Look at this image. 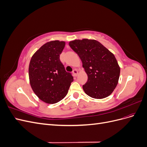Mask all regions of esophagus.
<instances>
[{
	"mask_svg": "<svg viewBox=\"0 0 147 147\" xmlns=\"http://www.w3.org/2000/svg\"><path fill=\"white\" fill-rule=\"evenodd\" d=\"M72 73H73L74 76H75V77L77 76V75H78V70H77V69H74V70H73Z\"/></svg>",
	"mask_w": 147,
	"mask_h": 147,
	"instance_id": "1",
	"label": "esophagus"
}]
</instances>
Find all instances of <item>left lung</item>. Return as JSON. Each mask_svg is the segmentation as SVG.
I'll list each match as a JSON object with an SVG mask.
<instances>
[{
    "mask_svg": "<svg viewBox=\"0 0 147 147\" xmlns=\"http://www.w3.org/2000/svg\"><path fill=\"white\" fill-rule=\"evenodd\" d=\"M69 45L79 56L88 75V81L83 85L84 92L99 99L110 96L117 86L120 74L113 53L96 40H74Z\"/></svg>",
    "mask_w": 147,
    "mask_h": 147,
    "instance_id": "1",
    "label": "left lung"
}]
</instances>
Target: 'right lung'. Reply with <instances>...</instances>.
<instances>
[{
  "label": "right lung",
  "instance_id": "add662e5",
  "mask_svg": "<svg viewBox=\"0 0 147 147\" xmlns=\"http://www.w3.org/2000/svg\"><path fill=\"white\" fill-rule=\"evenodd\" d=\"M65 45L64 41L48 42L30 59V86L38 98L47 104H55L63 99L74 81L72 75L66 72L59 59Z\"/></svg>",
  "mask_w": 147,
  "mask_h": 147
}]
</instances>
